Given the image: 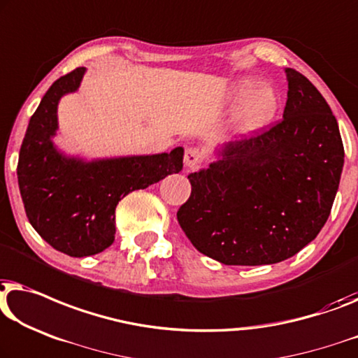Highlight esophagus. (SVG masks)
Wrapping results in <instances>:
<instances>
[{"label": "esophagus", "instance_id": "1", "mask_svg": "<svg viewBox=\"0 0 358 358\" xmlns=\"http://www.w3.org/2000/svg\"><path fill=\"white\" fill-rule=\"evenodd\" d=\"M201 162H203V155H201V152H200L199 148L192 147V148L185 150V155H184L185 168L195 169V168L200 166Z\"/></svg>", "mask_w": 358, "mask_h": 358}]
</instances>
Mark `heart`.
Masks as SVG:
<instances>
[{"mask_svg":"<svg viewBox=\"0 0 358 358\" xmlns=\"http://www.w3.org/2000/svg\"><path fill=\"white\" fill-rule=\"evenodd\" d=\"M222 111H234L232 129L242 137H253L266 129L281 110V93L255 77H242L229 85L221 101Z\"/></svg>","mask_w":358,"mask_h":358,"instance_id":"obj_1","label":"heart"}]
</instances>
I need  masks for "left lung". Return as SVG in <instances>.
<instances>
[{
  "label": "left lung",
  "mask_w": 358,
  "mask_h": 358,
  "mask_svg": "<svg viewBox=\"0 0 358 358\" xmlns=\"http://www.w3.org/2000/svg\"><path fill=\"white\" fill-rule=\"evenodd\" d=\"M282 121L217 150L189 174L178 211L189 241L222 265H273L308 245L331 213L344 166L338 121L307 77L287 67Z\"/></svg>",
  "instance_id": "obj_1"
}]
</instances>
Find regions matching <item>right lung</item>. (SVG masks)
I'll list each match as a JSON object with an SVG mask.
<instances>
[{
  "instance_id": "obj_1",
  "label": "right lung",
  "mask_w": 358,
  "mask_h": 358,
  "mask_svg": "<svg viewBox=\"0 0 358 358\" xmlns=\"http://www.w3.org/2000/svg\"><path fill=\"white\" fill-rule=\"evenodd\" d=\"M85 67L59 77L41 98L20 145L17 180L30 224L56 250L69 257L100 253L115 241V210L134 190L182 169L184 148L85 162L66 157L53 143L58 103L79 89Z\"/></svg>"
}]
</instances>
